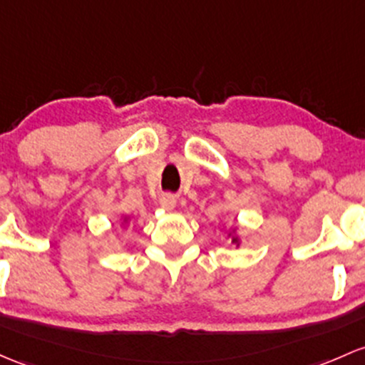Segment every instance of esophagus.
Returning <instances> with one entry per match:
<instances>
[{
	"label": "esophagus",
	"mask_w": 365,
	"mask_h": 365,
	"mask_svg": "<svg viewBox=\"0 0 365 365\" xmlns=\"http://www.w3.org/2000/svg\"><path fill=\"white\" fill-rule=\"evenodd\" d=\"M159 202H160V206H163L164 210H173V208H175V205H176V195L163 194V195H160Z\"/></svg>",
	"instance_id": "1"
}]
</instances>
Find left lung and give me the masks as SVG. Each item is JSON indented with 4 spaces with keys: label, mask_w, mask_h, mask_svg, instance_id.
<instances>
[{
    "label": "left lung",
    "mask_w": 365,
    "mask_h": 365,
    "mask_svg": "<svg viewBox=\"0 0 365 365\" xmlns=\"http://www.w3.org/2000/svg\"><path fill=\"white\" fill-rule=\"evenodd\" d=\"M229 236H232V243H234V245H237V243H240V237H237V236H236V234L229 232Z\"/></svg>",
    "instance_id": "8db88e82"
}]
</instances>
